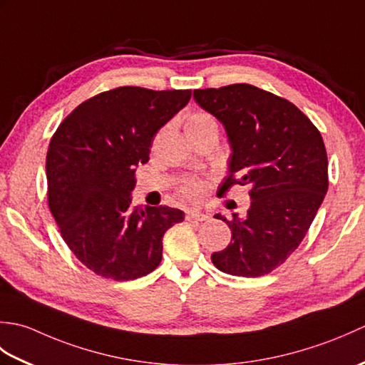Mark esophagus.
I'll use <instances>...</instances> for the list:
<instances>
[{"label": "esophagus", "instance_id": "esophagus-1", "mask_svg": "<svg viewBox=\"0 0 365 365\" xmlns=\"http://www.w3.org/2000/svg\"><path fill=\"white\" fill-rule=\"evenodd\" d=\"M185 218L190 222H202L208 220V215L199 212V210H188L187 215H185Z\"/></svg>", "mask_w": 365, "mask_h": 365}]
</instances>
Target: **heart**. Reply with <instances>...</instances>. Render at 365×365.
<instances>
[{"label": "heart", "instance_id": "b5f03b06", "mask_svg": "<svg viewBox=\"0 0 365 365\" xmlns=\"http://www.w3.org/2000/svg\"><path fill=\"white\" fill-rule=\"evenodd\" d=\"M207 128H216V122L213 120L212 115L207 113L191 114L187 123H185V130H187V133H192V131H202ZM182 192L188 199H199L204 196L205 183L191 178V180H187L182 185Z\"/></svg>", "mask_w": 365, "mask_h": 365}]
</instances>
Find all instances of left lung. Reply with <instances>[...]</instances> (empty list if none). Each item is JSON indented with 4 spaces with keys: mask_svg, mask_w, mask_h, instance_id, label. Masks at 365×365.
I'll return each mask as SVG.
<instances>
[{
    "mask_svg": "<svg viewBox=\"0 0 365 365\" xmlns=\"http://www.w3.org/2000/svg\"><path fill=\"white\" fill-rule=\"evenodd\" d=\"M192 97L226 130L232 153L222 188L251 187L245 216L215 215L232 240L212 254L213 265L240 277L268 274L299 246L327 195L323 138L289 100L251 84L196 89Z\"/></svg>",
    "mask_w": 365,
    "mask_h": 365,
    "instance_id": "1",
    "label": "left lung"
}]
</instances>
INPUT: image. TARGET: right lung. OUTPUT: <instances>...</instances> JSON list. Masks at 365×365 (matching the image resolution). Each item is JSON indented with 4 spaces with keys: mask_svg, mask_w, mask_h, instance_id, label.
Listing matches in <instances>:
<instances>
[{
    "mask_svg": "<svg viewBox=\"0 0 365 365\" xmlns=\"http://www.w3.org/2000/svg\"><path fill=\"white\" fill-rule=\"evenodd\" d=\"M190 98V89L106 91L76 106L53 135L45 165L50 212L96 274L133 281L152 273L165 232L185 220L178 208L133 207L131 191L153 136Z\"/></svg>",
    "mask_w": 365,
    "mask_h": 365,
    "instance_id": "obj_1",
    "label": "right lung"
}]
</instances>
